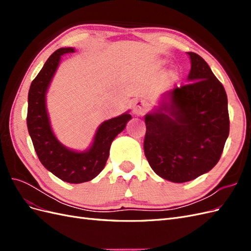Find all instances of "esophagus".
Here are the masks:
<instances>
[{"label": "esophagus", "mask_w": 251, "mask_h": 251, "mask_svg": "<svg viewBox=\"0 0 251 251\" xmlns=\"http://www.w3.org/2000/svg\"><path fill=\"white\" fill-rule=\"evenodd\" d=\"M146 109H147V104L142 100H137L133 104V113L135 115H142V114L146 112Z\"/></svg>", "instance_id": "34e87169"}]
</instances>
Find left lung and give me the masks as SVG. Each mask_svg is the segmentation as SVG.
I'll use <instances>...</instances> for the list:
<instances>
[{
	"mask_svg": "<svg viewBox=\"0 0 251 251\" xmlns=\"http://www.w3.org/2000/svg\"><path fill=\"white\" fill-rule=\"evenodd\" d=\"M186 85L161 95L144 116V154L161 178L183 183L209 172L229 135L227 95L207 63L194 52Z\"/></svg>",
	"mask_w": 251,
	"mask_h": 251,
	"instance_id": "obj_1",
	"label": "left lung"
}]
</instances>
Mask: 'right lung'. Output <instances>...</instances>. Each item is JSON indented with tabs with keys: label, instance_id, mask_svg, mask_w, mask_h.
<instances>
[{
	"label": "right lung",
	"instance_id": "obj_1",
	"mask_svg": "<svg viewBox=\"0 0 251 251\" xmlns=\"http://www.w3.org/2000/svg\"><path fill=\"white\" fill-rule=\"evenodd\" d=\"M74 51V48H59L53 52L31 82L28 93L27 126L36 155L45 168L60 180L77 184L94 179L103 170L112 141L125 130L132 116L126 112L103 121L97 128L92 146L87 151L70 150L57 140L50 125L46 94L60 57Z\"/></svg>",
	"mask_w": 251,
	"mask_h": 251
}]
</instances>
